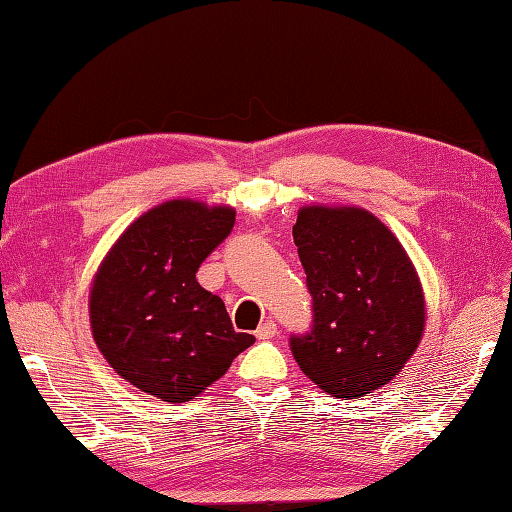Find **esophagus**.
<instances>
[{
	"label": "esophagus",
	"instance_id": "esophagus-1",
	"mask_svg": "<svg viewBox=\"0 0 512 512\" xmlns=\"http://www.w3.org/2000/svg\"><path fill=\"white\" fill-rule=\"evenodd\" d=\"M275 334H277V323H275L273 319H266V321L255 330V336H257V339H262V341L273 339Z\"/></svg>",
	"mask_w": 512,
	"mask_h": 512
}]
</instances>
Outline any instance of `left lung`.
Masks as SVG:
<instances>
[{
  "label": "left lung",
  "instance_id": "obj_1",
  "mask_svg": "<svg viewBox=\"0 0 512 512\" xmlns=\"http://www.w3.org/2000/svg\"><path fill=\"white\" fill-rule=\"evenodd\" d=\"M312 295V328L290 336L301 372L334 398L387 385L416 352L424 295L389 228L358 206H303L292 226Z\"/></svg>",
  "mask_w": 512,
  "mask_h": 512
}]
</instances>
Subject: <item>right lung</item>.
I'll list each match as a JSON object with an SVG mask.
<instances>
[{"instance_id": "right-lung-1", "label": "right lung", "mask_w": 512, "mask_h": 512, "mask_svg": "<svg viewBox=\"0 0 512 512\" xmlns=\"http://www.w3.org/2000/svg\"><path fill=\"white\" fill-rule=\"evenodd\" d=\"M235 209L169 200L143 213L105 255L90 290L94 343L145 394L187 402L255 343L195 273L233 231Z\"/></svg>"}]
</instances>
